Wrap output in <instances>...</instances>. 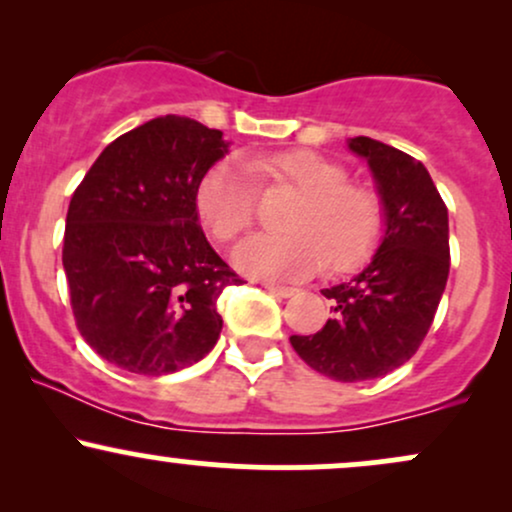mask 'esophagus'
I'll return each mask as SVG.
<instances>
[{
    "mask_svg": "<svg viewBox=\"0 0 512 512\" xmlns=\"http://www.w3.org/2000/svg\"><path fill=\"white\" fill-rule=\"evenodd\" d=\"M264 289H267L269 293H274V296H281V298H289V296H293V293H296V289H291V286L272 284V281H269V284H264Z\"/></svg>",
    "mask_w": 512,
    "mask_h": 512,
    "instance_id": "obj_1",
    "label": "esophagus"
}]
</instances>
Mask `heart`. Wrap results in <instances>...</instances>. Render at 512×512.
I'll return each mask as SVG.
<instances>
[{"mask_svg":"<svg viewBox=\"0 0 512 512\" xmlns=\"http://www.w3.org/2000/svg\"><path fill=\"white\" fill-rule=\"evenodd\" d=\"M252 173L289 182L303 195L286 219L291 233H252L233 248V264L240 272L305 279L325 262L344 272L361 264L378 245L383 231L378 195L368 187L351 185L344 166L315 151L214 163L195 190L197 214L214 238L233 240L250 226L255 214Z\"/></svg>","mask_w":512,"mask_h":512,"instance_id":"obj_1","label":"heart"}]
</instances>
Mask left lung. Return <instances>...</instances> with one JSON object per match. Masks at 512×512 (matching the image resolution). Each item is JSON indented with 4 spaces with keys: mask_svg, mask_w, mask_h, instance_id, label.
Returning a JSON list of instances; mask_svg holds the SVG:
<instances>
[{
    "mask_svg": "<svg viewBox=\"0 0 512 512\" xmlns=\"http://www.w3.org/2000/svg\"><path fill=\"white\" fill-rule=\"evenodd\" d=\"M373 175L383 236L349 281L322 289L332 317L291 346L317 373L339 383L375 380L407 363L424 342L450 272L448 207L426 166L370 137L346 139Z\"/></svg>",
    "mask_w": 512,
    "mask_h": 512,
    "instance_id": "left-lung-1",
    "label": "left lung"
}]
</instances>
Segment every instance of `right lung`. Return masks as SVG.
<instances>
[{
	"label": "right lung",
	"instance_id": "obj_1",
	"mask_svg": "<svg viewBox=\"0 0 512 512\" xmlns=\"http://www.w3.org/2000/svg\"><path fill=\"white\" fill-rule=\"evenodd\" d=\"M219 129L163 115L117 137L76 187L62 264L81 337L139 375H168L219 342L238 274L199 228L197 182L228 154Z\"/></svg>",
	"mask_w": 512,
	"mask_h": 512
}]
</instances>
